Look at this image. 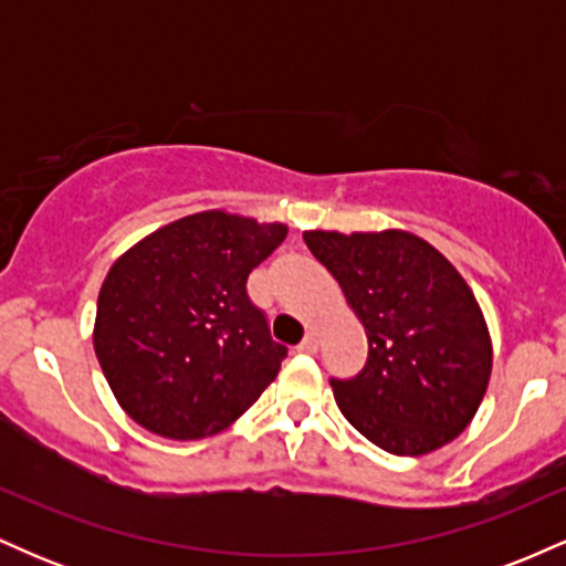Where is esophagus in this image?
Wrapping results in <instances>:
<instances>
[{"instance_id":"obj_1","label":"esophagus","mask_w":566,"mask_h":566,"mask_svg":"<svg viewBox=\"0 0 566 566\" xmlns=\"http://www.w3.org/2000/svg\"><path fill=\"white\" fill-rule=\"evenodd\" d=\"M297 350H301V354H316V350H319V335H316L314 329H308L301 340V346H297Z\"/></svg>"}]
</instances>
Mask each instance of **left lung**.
Returning a JSON list of instances; mask_svg holds the SVG:
<instances>
[{"label":"left lung","instance_id":"left-lung-1","mask_svg":"<svg viewBox=\"0 0 566 566\" xmlns=\"http://www.w3.org/2000/svg\"><path fill=\"white\" fill-rule=\"evenodd\" d=\"M303 239L367 333L361 373L329 380L348 423L380 450L412 458L463 433L492 373L490 333L465 279L407 231Z\"/></svg>","mask_w":566,"mask_h":566}]
</instances>
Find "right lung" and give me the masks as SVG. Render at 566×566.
Returning a JSON list of instances; mask_svg holds the SVG:
<instances>
[{
	"instance_id": "add662e5",
	"label": "right lung",
	"mask_w": 566,
	"mask_h": 566,
	"mask_svg": "<svg viewBox=\"0 0 566 566\" xmlns=\"http://www.w3.org/2000/svg\"><path fill=\"white\" fill-rule=\"evenodd\" d=\"M284 237V223L210 210L161 226L112 265L93 343L135 423L191 441L255 405L287 348L247 295V276Z\"/></svg>"
}]
</instances>
